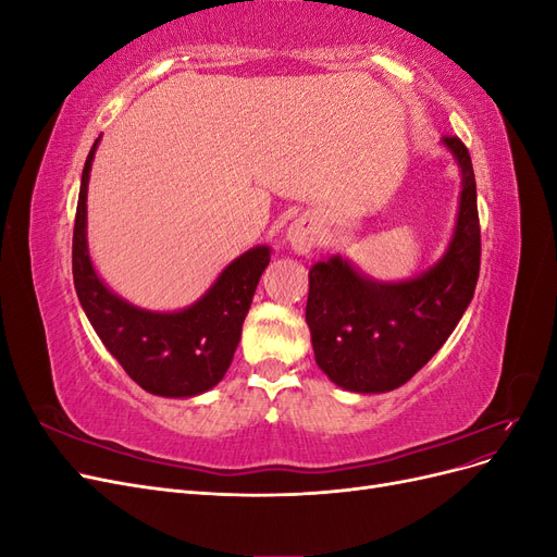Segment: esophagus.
<instances>
[{"instance_id": "34e87169", "label": "esophagus", "mask_w": 557, "mask_h": 557, "mask_svg": "<svg viewBox=\"0 0 557 557\" xmlns=\"http://www.w3.org/2000/svg\"><path fill=\"white\" fill-rule=\"evenodd\" d=\"M318 237H320L318 223L313 221L311 215L297 218V221L290 223L288 232H285V242L290 244V248H293L295 252H301V256H305V252H309L311 248H315Z\"/></svg>"}]
</instances>
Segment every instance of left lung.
Masks as SVG:
<instances>
[{"label":"left lung","instance_id":"1","mask_svg":"<svg viewBox=\"0 0 557 557\" xmlns=\"http://www.w3.org/2000/svg\"><path fill=\"white\" fill-rule=\"evenodd\" d=\"M458 160V223L444 258L411 281L379 283L339 256L309 272L307 325L315 362L352 393H387L425 367L460 323L479 281L481 227L476 178L467 146L442 139Z\"/></svg>","mask_w":557,"mask_h":557}]
</instances>
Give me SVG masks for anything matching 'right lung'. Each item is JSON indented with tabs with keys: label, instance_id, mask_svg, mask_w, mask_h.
<instances>
[{
	"label": "right lung",
	"instance_id": "1",
	"mask_svg": "<svg viewBox=\"0 0 557 557\" xmlns=\"http://www.w3.org/2000/svg\"><path fill=\"white\" fill-rule=\"evenodd\" d=\"M97 144L99 139L83 166L74 221L72 272L81 307L111 356L146 393L160 397L207 393L232 364L244 318L269 264V248L256 246L230 262L207 295L188 309L158 313L127 305L99 281L88 256L86 199Z\"/></svg>",
	"mask_w": 557,
	"mask_h": 557
}]
</instances>
